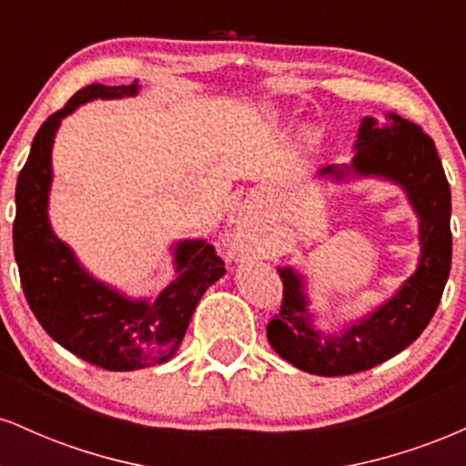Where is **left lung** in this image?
Returning a JSON list of instances; mask_svg holds the SVG:
<instances>
[{"mask_svg":"<svg viewBox=\"0 0 466 466\" xmlns=\"http://www.w3.org/2000/svg\"><path fill=\"white\" fill-rule=\"evenodd\" d=\"M390 125L379 127L363 117L350 166H324L318 175L337 181L350 177H381L399 184L419 215L420 258L403 287L352 322L339 335L313 326L304 278L291 267H280V313L267 324V339L282 360L319 377H344L399 355L434 318L449 269H451V190L436 144L414 122L388 114Z\"/></svg>","mask_w":466,"mask_h":466,"instance_id":"1","label":"left lung"}]
</instances>
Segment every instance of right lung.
Instances as JSON below:
<instances>
[{"label":"right lung","instance_id":"right-lung-1","mask_svg":"<svg viewBox=\"0 0 466 466\" xmlns=\"http://www.w3.org/2000/svg\"><path fill=\"white\" fill-rule=\"evenodd\" d=\"M137 89V80L117 87L94 83L78 89L36 131L15 192V260L32 313L63 349L114 372L168 361L177 352L206 289L226 274V265L212 245L179 240L173 248L177 276L153 300H133L89 276L74 251L52 232L47 195L58 125L89 100L136 96Z\"/></svg>","mask_w":466,"mask_h":466}]
</instances>
